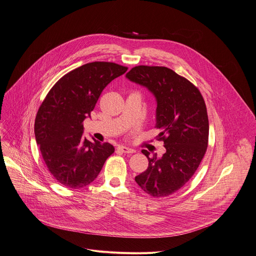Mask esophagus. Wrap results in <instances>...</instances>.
<instances>
[{"mask_svg":"<svg viewBox=\"0 0 256 256\" xmlns=\"http://www.w3.org/2000/svg\"><path fill=\"white\" fill-rule=\"evenodd\" d=\"M118 151H120L122 153H126V154H132V153L136 152L134 149H132V148H128V147H126V146H118Z\"/></svg>","mask_w":256,"mask_h":256,"instance_id":"1","label":"esophagus"}]
</instances>
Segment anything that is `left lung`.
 <instances>
[{"mask_svg": "<svg viewBox=\"0 0 256 256\" xmlns=\"http://www.w3.org/2000/svg\"><path fill=\"white\" fill-rule=\"evenodd\" d=\"M126 76L147 87L156 97L157 140L166 152L149 157L148 168L136 182L153 198H166L182 188L194 174L207 150L209 122L198 88L172 70L158 66H138Z\"/></svg>", "mask_w": 256, "mask_h": 256, "instance_id": "8db88e82", "label": "left lung"}]
</instances>
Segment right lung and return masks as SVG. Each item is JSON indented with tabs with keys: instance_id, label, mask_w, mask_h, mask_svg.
I'll return each instance as SVG.
<instances>
[{
	"instance_id": "add662e5",
	"label": "right lung",
	"mask_w": 256,
	"mask_h": 256,
	"mask_svg": "<svg viewBox=\"0 0 256 256\" xmlns=\"http://www.w3.org/2000/svg\"><path fill=\"white\" fill-rule=\"evenodd\" d=\"M126 70L110 62H88L60 78L40 105L34 124L36 142L48 170L64 188L91 184L114 153L112 144L84 138V120L104 88Z\"/></svg>"
}]
</instances>
